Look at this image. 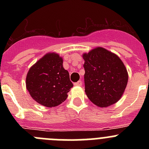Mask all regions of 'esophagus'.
Wrapping results in <instances>:
<instances>
[{"label": "esophagus", "mask_w": 149, "mask_h": 149, "mask_svg": "<svg viewBox=\"0 0 149 149\" xmlns=\"http://www.w3.org/2000/svg\"><path fill=\"white\" fill-rule=\"evenodd\" d=\"M74 86H82V81H77V83H74Z\"/></svg>", "instance_id": "1"}]
</instances>
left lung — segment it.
Here are the masks:
<instances>
[{"instance_id":"obj_1","label":"left lung","mask_w":149,"mask_h":149,"mask_svg":"<svg viewBox=\"0 0 149 149\" xmlns=\"http://www.w3.org/2000/svg\"><path fill=\"white\" fill-rule=\"evenodd\" d=\"M85 69V93L95 105L105 108L123 95L128 74L116 54L97 47L82 55Z\"/></svg>"}]
</instances>
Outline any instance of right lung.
<instances>
[{"label": "right lung", "instance_id": "1", "mask_svg": "<svg viewBox=\"0 0 149 149\" xmlns=\"http://www.w3.org/2000/svg\"><path fill=\"white\" fill-rule=\"evenodd\" d=\"M62 56L55 52L45 54L30 67L26 88L33 99L47 107H54L65 101L73 84L63 65Z\"/></svg>", "mask_w": 149, "mask_h": 149}]
</instances>
